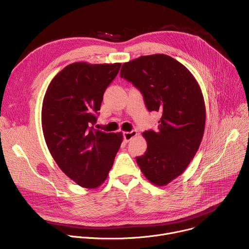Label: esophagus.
I'll use <instances>...</instances> for the list:
<instances>
[{"label": "esophagus", "mask_w": 249, "mask_h": 249, "mask_svg": "<svg viewBox=\"0 0 249 249\" xmlns=\"http://www.w3.org/2000/svg\"><path fill=\"white\" fill-rule=\"evenodd\" d=\"M138 135V133H137V131L136 130H132V131H130V132H124L123 133V137H124V140L126 141V142H129V141H131L133 138H135Z\"/></svg>", "instance_id": "esophagus-1"}]
</instances>
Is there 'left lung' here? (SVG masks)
<instances>
[{"instance_id": "8db88e82", "label": "left lung", "mask_w": 249, "mask_h": 249, "mask_svg": "<svg viewBox=\"0 0 249 249\" xmlns=\"http://www.w3.org/2000/svg\"><path fill=\"white\" fill-rule=\"evenodd\" d=\"M120 76L140 90L149 111L162 114L157 131L143 133L147 150L136 161L153 185L167 186L185 172L200 145L206 126L200 87L185 65L161 53L125 62Z\"/></svg>"}]
</instances>
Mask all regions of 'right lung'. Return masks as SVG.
Returning <instances> with one entry per match:
<instances>
[{
  "mask_svg": "<svg viewBox=\"0 0 249 249\" xmlns=\"http://www.w3.org/2000/svg\"><path fill=\"white\" fill-rule=\"evenodd\" d=\"M121 63L74 62L50 83L41 108L47 146L60 170L83 188L104 183L123 141L122 133L94 129L105 89Z\"/></svg>",
  "mask_w": 249,
  "mask_h": 249,
  "instance_id": "1",
  "label": "right lung"
}]
</instances>
